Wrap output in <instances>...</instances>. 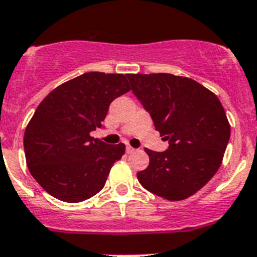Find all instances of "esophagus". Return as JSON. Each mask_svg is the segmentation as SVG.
<instances>
[{"mask_svg": "<svg viewBox=\"0 0 257 257\" xmlns=\"http://www.w3.org/2000/svg\"><path fill=\"white\" fill-rule=\"evenodd\" d=\"M125 150H126V153H128V154H132V153H135L136 149H133V147H132V146H129V145H126Z\"/></svg>", "mask_w": 257, "mask_h": 257, "instance_id": "obj_1", "label": "esophagus"}]
</instances>
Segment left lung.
<instances>
[{"instance_id": "1", "label": "left lung", "mask_w": 257, "mask_h": 257, "mask_svg": "<svg viewBox=\"0 0 257 257\" xmlns=\"http://www.w3.org/2000/svg\"><path fill=\"white\" fill-rule=\"evenodd\" d=\"M132 93L150 113L168 149H145L150 163L138 181L168 200L186 199L200 190L220 168L230 138L221 102L187 77L171 73L126 75Z\"/></svg>"}]
</instances>
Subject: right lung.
<instances>
[{
	"instance_id": "1",
	"label": "right lung",
	"mask_w": 257,
	"mask_h": 257,
	"mask_svg": "<svg viewBox=\"0 0 257 257\" xmlns=\"http://www.w3.org/2000/svg\"><path fill=\"white\" fill-rule=\"evenodd\" d=\"M129 90L125 75L88 72L39 104L24 133V153L31 175L46 193L77 203L102 190L125 146H111L90 133L103 126L111 102Z\"/></svg>"
}]
</instances>
